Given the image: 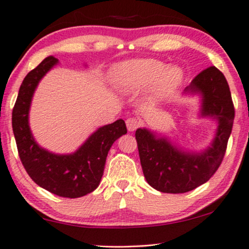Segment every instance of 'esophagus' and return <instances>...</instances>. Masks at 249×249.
Wrapping results in <instances>:
<instances>
[{
  "label": "esophagus",
  "mask_w": 249,
  "mask_h": 249,
  "mask_svg": "<svg viewBox=\"0 0 249 249\" xmlns=\"http://www.w3.org/2000/svg\"><path fill=\"white\" fill-rule=\"evenodd\" d=\"M126 126H127V129L129 132L135 131V129L140 126V122L136 120V118H128L126 120Z\"/></svg>",
  "instance_id": "34e87169"
}]
</instances>
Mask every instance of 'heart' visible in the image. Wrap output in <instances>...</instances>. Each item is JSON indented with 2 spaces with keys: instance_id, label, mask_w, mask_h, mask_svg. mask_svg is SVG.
<instances>
[{
  "instance_id": "obj_1",
  "label": "heart",
  "mask_w": 249,
  "mask_h": 249,
  "mask_svg": "<svg viewBox=\"0 0 249 249\" xmlns=\"http://www.w3.org/2000/svg\"><path fill=\"white\" fill-rule=\"evenodd\" d=\"M184 78L178 66L166 67L157 59H134L115 66L112 80L116 88L126 94H136L153 85L152 96L161 102L170 97Z\"/></svg>"
}]
</instances>
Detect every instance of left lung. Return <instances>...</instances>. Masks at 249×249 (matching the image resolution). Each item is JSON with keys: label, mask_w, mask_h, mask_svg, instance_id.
Instances as JSON below:
<instances>
[{"label": "left lung", "mask_w": 249, "mask_h": 249, "mask_svg": "<svg viewBox=\"0 0 249 249\" xmlns=\"http://www.w3.org/2000/svg\"><path fill=\"white\" fill-rule=\"evenodd\" d=\"M185 92L200 94L201 116L217 121L216 135L201 153L182 151L165 137L137 128L135 139L147 183L166 194H184L206 183L221 164L231 136L235 108L228 83L219 69L209 67L196 75Z\"/></svg>", "instance_id": "left-lung-1"}]
</instances>
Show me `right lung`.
Segmentation results:
<instances>
[{
	"label": "right lung",
	"mask_w": 249,
	"mask_h": 249,
	"mask_svg": "<svg viewBox=\"0 0 249 249\" xmlns=\"http://www.w3.org/2000/svg\"><path fill=\"white\" fill-rule=\"evenodd\" d=\"M57 64L58 59L50 55L25 76L13 107L12 127L18 157L30 178L51 194L79 198L98 187L110 146L127 129L123 120L102 126L71 154H54L38 145L29 126L30 105L39 81Z\"/></svg>",
	"instance_id": "right-lung-1"
}]
</instances>
